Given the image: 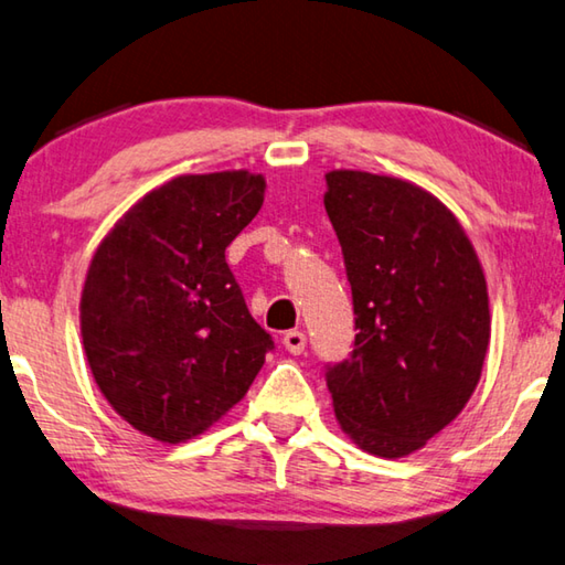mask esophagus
Here are the masks:
<instances>
[{"label":"esophagus","instance_id":"34e87169","mask_svg":"<svg viewBox=\"0 0 565 565\" xmlns=\"http://www.w3.org/2000/svg\"><path fill=\"white\" fill-rule=\"evenodd\" d=\"M284 348L289 353H294V355H299V353H303V348H306V335H303V331H289L284 335Z\"/></svg>","mask_w":565,"mask_h":565}]
</instances>
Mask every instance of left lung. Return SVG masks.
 Instances as JSON below:
<instances>
[{
	"label": "left lung",
	"instance_id": "left-lung-1",
	"mask_svg": "<svg viewBox=\"0 0 565 565\" xmlns=\"http://www.w3.org/2000/svg\"><path fill=\"white\" fill-rule=\"evenodd\" d=\"M353 291L355 351L328 367L343 433L367 455L417 452L465 409L491 338L484 269L447 204L415 182L326 172Z\"/></svg>",
	"mask_w": 565,
	"mask_h": 565
}]
</instances>
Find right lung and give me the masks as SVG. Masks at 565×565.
Here are the masks:
<instances>
[{
  "label": "right lung",
  "mask_w": 565,
  "mask_h": 565,
  "mask_svg": "<svg viewBox=\"0 0 565 565\" xmlns=\"http://www.w3.org/2000/svg\"><path fill=\"white\" fill-rule=\"evenodd\" d=\"M264 188L249 170L172 178L90 259L78 306L88 367L110 407L158 443L207 433L274 348L224 259Z\"/></svg>",
  "instance_id": "1"
}]
</instances>
